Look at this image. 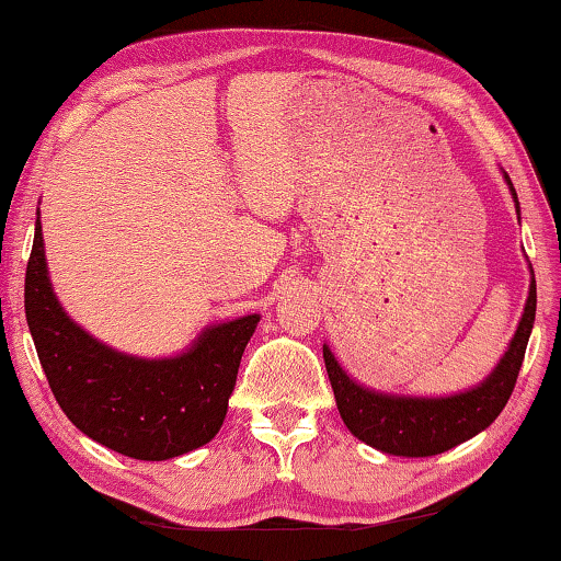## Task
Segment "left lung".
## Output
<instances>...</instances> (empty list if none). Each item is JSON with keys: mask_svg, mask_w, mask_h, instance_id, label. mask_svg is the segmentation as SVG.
I'll return each mask as SVG.
<instances>
[{"mask_svg": "<svg viewBox=\"0 0 561 561\" xmlns=\"http://www.w3.org/2000/svg\"><path fill=\"white\" fill-rule=\"evenodd\" d=\"M504 179L514 196L516 214H519V198H516L514 183L506 173ZM534 314H537V282L531 277L519 328H516L508 350L494 367V373L481 386L448 398L390 396V392L363 388L360 382H355L342 370L330 347L322 345L324 367H328L342 421H345L350 433L367 443V446L378 448L382 454L405 458L436 456L473 438L476 433L489 428L496 421L508 398H512L524 363L526 342H529L534 328Z\"/></svg>", "mask_w": 561, "mask_h": 561, "instance_id": "8db88e82", "label": "left lung"}]
</instances>
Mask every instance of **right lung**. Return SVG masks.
I'll return each mask as SVG.
<instances>
[{
  "label": "right lung",
  "instance_id": "add662e5",
  "mask_svg": "<svg viewBox=\"0 0 561 561\" xmlns=\"http://www.w3.org/2000/svg\"><path fill=\"white\" fill-rule=\"evenodd\" d=\"M24 312L62 413L100 446L138 461L188 454L219 433L259 314L211 324L161 360L103 345L67 317L47 277L39 211L24 277Z\"/></svg>",
  "mask_w": 561,
  "mask_h": 561
}]
</instances>
